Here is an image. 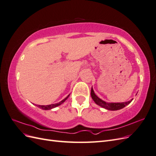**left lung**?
Wrapping results in <instances>:
<instances>
[{
  "label": "left lung",
  "mask_w": 156,
  "mask_h": 156,
  "mask_svg": "<svg viewBox=\"0 0 156 156\" xmlns=\"http://www.w3.org/2000/svg\"><path fill=\"white\" fill-rule=\"evenodd\" d=\"M91 96H92V98L93 99V100L95 101L96 104L110 111H116V110L121 109V108H124L126 105L129 104V103L131 102V101L133 100V99H132L131 101H127V102H123V103H107L104 101L101 100V99L99 98L96 95L95 93H94L92 87L91 88Z\"/></svg>",
  "instance_id": "obj_1"
}]
</instances>
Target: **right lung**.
Instances as JSON below:
<instances>
[{"label": "right lung", "mask_w": 156, "mask_h": 156, "mask_svg": "<svg viewBox=\"0 0 156 156\" xmlns=\"http://www.w3.org/2000/svg\"><path fill=\"white\" fill-rule=\"evenodd\" d=\"M69 95H68L66 98H64L63 100L60 101L59 103H55V104H51V105H37V106L39 107L40 108H42V109H44V110H49V109H51V108H52L56 107H57V106H58V105L62 104V103H63L66 100H67L68 98L69 97Z\"/></svg>", "instance_id": "1"}]
</instances>
